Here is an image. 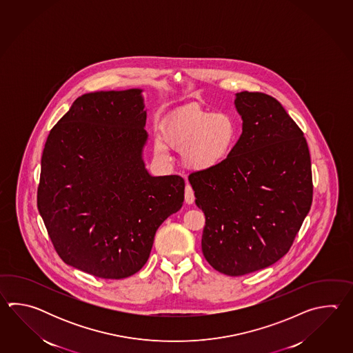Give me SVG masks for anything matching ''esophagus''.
Returning <instances> with one entry per match:
<instances>
[{
	"mask_svg": "<svg viewBox=\"0 0 353 353\" xmlns=\"http://www.w3.org/2000/svg\"><path fill=\"white\" fill-rule=\"evenodd\" d=\"M194 192H193V189H192V187L189 185V184H187V187H185V202L188 203V204H193V202H194Z\"/></svg>",
	"mask_w": 353,
	"mask_h": 353,
	"instance_id": "esophagus-1",
	"label": "esophagus"
}]
</instances>
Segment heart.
<instances>
[{
    "instance_id": "heart-1",
    "label": "heart",
    "mask_w": 353,
    "mask_h": 353,
    "mask_svg": "<svg viewBox=\"0 0 353 353\" xmlns=\"http://www.w3.org/2000/svg\"><path fill=\"white\" fill-rule=\"evenodd\" d=\"M239 140V128L231 114L181 107L161 128V143L155 154L165 158L166 148L181 151L183 164L193 172H210L231 157Z\"/></svg>"
}]
</instances>
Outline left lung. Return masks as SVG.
<instances>
[{"label":"left lung","instance_id":"obj_1","mask_svg":"<svg viewBox=\"0 0 353 353\" xmlns=\"http://www.w3.org/2000/svg\"><path fill=\"white\" fill-rule=\"evenodd\" d=\"M242 134L231 157L189 175L205 216L202 251L214 270L241 276L289 251L312 198V165L303 131L275 98L236 93Z\"/></svg>","mask_w":353,"mask_h":353}]
</instances>
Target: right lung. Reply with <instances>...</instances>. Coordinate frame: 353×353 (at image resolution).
<instances>
[{
    "instance_id": "obj_1",
    "label": "right lung",
    "mask_w": 353,
    "mask_h": 353,
    "mask_svg": "<svg viewBox=\"0 0 353 353\" xmlns=\"http://www.w3.org/2000/svg\"><path fill=\"white\" fill-rule=\"evenodd\" d=\"M143 90L85 93L46 139L38 208L60 259L102 279L136 274L184 202L179 175L145 168Z\"/></svg>"
}]
</instances>
